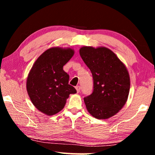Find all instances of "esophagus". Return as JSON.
<instances>
[{
  "label": "esophagus",
  "instance_id": "1",
  "mask_svg": "<svg viewBox=\"0 0 155 155\" xmlns=\"http://www.w3.org/2000/svg\"><path fill=\"white\" fill-rule=\"evenodd\" d=\"M75 88H76V90H77V93H79L80 91H81V87H80V86H77V87H76Z\"/></svg>",
  "mask_w": 155,
  "mask_h": 155
}]
</instances>
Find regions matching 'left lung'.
<instances>
[{
  "instance_id": "left-lung-1",
  "label": "left lung",
  "mask_w": 155,
  "mask_h": 155,
  "mask_svg": "<svg viewBox=\"0 0 155 155\" xmlns=\"http://www.w3.org/2000/svg\"><path fill=\"white\" fill-rule=\"evenodd\" d=\"M79 53L94 80L92 94L84 98L86 108L97 119H108L127 101L130 85L127 68L106 47L83 46Z\"/></svg>"
}]
</instances>
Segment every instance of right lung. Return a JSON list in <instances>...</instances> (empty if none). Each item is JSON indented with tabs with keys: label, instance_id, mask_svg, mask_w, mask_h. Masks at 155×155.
<instances>
[{
	"label": "right lung",
	"instance_id": "right-lung-1",
	"mask_svg": "<svg viewBox=\"0 0 155 155\" xmlns=\"http://www.w3.org/2000/svg\"><path fill=\"white\" fill-rule=\"evenodd\" d=\"M74 54L70 48L52 47L37 59L28 74L27 90L39 111L53 115L64 109L70 94L77 93L68 84L69 75L63 67Z\"/></svg>",
	"mask_w": 155,
	"mask_h": 155
}]
</instances>
